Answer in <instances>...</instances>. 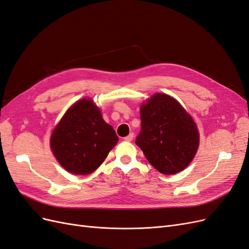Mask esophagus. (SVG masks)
<instances>
[{
	"label": "esophagus",
	"instance_id": "esophagus-1",
	"mask_svg": "<svg viewBox=\"0 0 249 249\" xmlns=\"http://www.w3.org/2000/svg\"><path fill=\"white\" fill-rule=\"evenodd\" d=\"M133 138H134V134H133V133H131V134L127 135L126 137H124V139L125 141H127V142H131V141L133 140Z\"/></svg>",
	"mask_w": 249,
	"mask_h": 249
}]
</instances>
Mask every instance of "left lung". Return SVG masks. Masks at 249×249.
Returning a JSON list of instances; mask_svg holds the SVG:
<instances>
[{
	"label": "left lung",
	"mask_w": 249,
	"mask_h": 249,
	"mask_svg": "<svg viewBox=\"0 0 249 249\" xmlns=\"http://www.w3.org/2000/svg\"><path fill=\"white\" fill-rule=\"evenodd\" d=\"M141 130L136 144L163 175H175L190 164L199 135L192 117L167 94L157 93L140 108Z\"/></svg>",
	"instance_id": "8db88e82"
}]
</instances>
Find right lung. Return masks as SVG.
<instances>
[{"label": "right lung", "instance_id": "right-lung-1", "mask_svg": "<svg viewBox=\"0 0 249 249\" xmlns=\"http://www.w3.org/2000/svg\"><path fill=\"white\" fill-rule=\"evenodd\" d=\"M117 141L99 108L91 100L83 99L66 111L53 131L51 148L67 171L85 176L100 167Z\"/></svg>", "mask_w": 249, "mask_h": 249}]
</instances>
